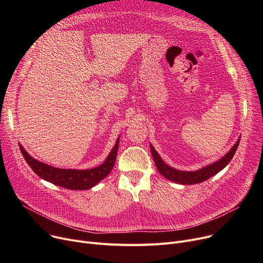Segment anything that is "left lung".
I'll use <instances>...</instances> for the list:
<instances>
[{
	"instance_id": "left-lung-1",
	"label": "left lung",
	"mask_w": 263,
	"mask_h": 263,
	"mask_svg": "<svg viewBox=\"0 0 263 263\" xmlns=\"http://www.w3.org/2000/svg\"><path fill=\"white\" fill-rule=\"evenodd\" d=\"M239 143H240V139L222 159L208 165V166L202 167L195 172H183V171L175 170V168L168 166V165L161 159V157L157 153V150L151 144H150V150H151V155H153L154 161L156 163V166H157L159 173L163 177L168 179V180L177 182V183L190 185V184H196V183H200V182L208 180L209 178H211L212 176H214L215 174L222 171L224 167H226L227 164L233 158L234 154H236Z\"/></svg>"
}]
</instances>
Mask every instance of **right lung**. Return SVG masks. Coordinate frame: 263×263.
Wrapping results in <instances>:
<instances>
[{
  "label": "right lung",
  "mask_w": 263,
  "mask_h": 263,
  "mask_svg": "<svg viewBox=\"0 0 263 263\" xmlns=\"http://www.w3.org/2000/svg\"><path fill=\"white\" fill-rule=\"evenodd\" d=\"M119 145V137L116 141L115 146L110 150V153L106 160L98 167L91 170H64L57 168L51 165L40 162L34 158H32L26 150L19 144L20 150L25 159L26 163L30 165V167L34 171L36 175H38L44 180L51 182L55 185H59L68 190H88L99 183L101 180L112 172L114 164L117 157V150Z\"/></svg>",
  "instance_id": "1"
}]
</instances>
